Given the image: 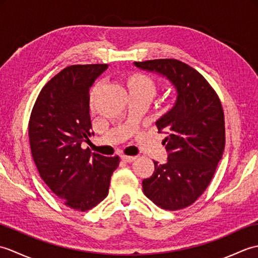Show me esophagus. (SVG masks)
<instances>
[{"mask_svg":"<svg viewBox=\"0 0 258 258\" xmlns=\"http://www.w3.org/2000/svg\"><path fill=\"white\" fill-rule=\"evenodd\" d=\"M120 158L126 163H132L136 160V156H127V155H120Z\"/></svg>","mask_w":258,"mask_h":258,"instance_id":"esophagus-1","label":"esophagus"}]
</instances>
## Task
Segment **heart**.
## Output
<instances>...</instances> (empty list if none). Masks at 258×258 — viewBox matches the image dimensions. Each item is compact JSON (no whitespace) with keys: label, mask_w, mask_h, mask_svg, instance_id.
I'll return each mask as SVG.
<instances>
[{"label":"heart","mask_w":258,"mask_h":258,"mask_svg":"<svg viewBox=\"0 0 258 258\" xmlns=\"http://www.w3.org/2000/svg\"><path fill=\"white\" fill-rule=\"evenodd\" d=\"M128 86L131 92H139L145 93L154 96L156 93V85L155 82L153 81L150 76L144 74H136L130 79Z\"/></svg>","instance_id":"heart-1"}]
</instances>
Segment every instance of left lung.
Segmentation results:
<instances>
[{"label": "left lung", "instance_id": "8db88e82", "mask_svg": "<svg viewBox=\"0 0 258 258\" xmlns=\"http://www.w3.org/2000/svg\"><path fill=\"white\" fill-rule=\"evenodd\" d=\"M166 78L176 90L174 106L156 120L167 162L143 180V191L158 207L177 211L199 199L211 183L225 147V120L220 98L204 76L178 59L134 62Z\"/></svg>", "mask_w": 258, "mask_h": 258}]
</instances>
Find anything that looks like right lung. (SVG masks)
Instances as JSON below:
<instances>
[{
    "label": "right lung",
    "instance_id": "obj_1",
    "mask_svg": "<svg viewBox=\"0 0 258 258\" xmlns=\"http://www.w3.org/2000/svg\"><path fill=\"white\" fill-rule=\"evenodd\" d=\"M107 64L71 65L47 82L38 94L29 122L33 160L42 179L64 204L85 212L108 194L119 163L81 144L94 135L90 89Z\"/></svg>",
    "mask_w": 258,
    "mask_h": 258
}]
</instances>
